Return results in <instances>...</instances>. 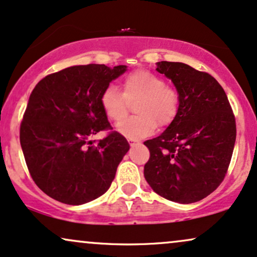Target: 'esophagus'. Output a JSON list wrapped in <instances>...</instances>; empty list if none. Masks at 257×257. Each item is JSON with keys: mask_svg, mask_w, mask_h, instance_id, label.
<instances>
[{"mask_svg": "<svg viewBox=\"0 0 257 257\" xmlns=\"http://www.w3.org/2000/svg\"><path fill=\"white\" fill-rule=\"evenodd\" d=\"M128 143H130V145H135L136 144V141H134V139H128Z\"/></svg>", "mask_w": 257, "mask_h": 257, "instance_id": "34e87169", "label": "esophagus"}]
</instances>
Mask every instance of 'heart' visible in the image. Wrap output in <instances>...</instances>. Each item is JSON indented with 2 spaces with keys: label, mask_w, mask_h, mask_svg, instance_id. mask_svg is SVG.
<instances>
[{
  "label": "heart",
  "mask_w": 257,
  "mask_h": 257,
  "mask_svg": "<svg viewBox=\"0 0 257 257\" xmlns=\"http://www.w3.org/2000/svg\"><path fill=\"white\" fill-rule=\"evenodd\" d=\"M123 93L115 85H109L101 96V104L109 119L119 121L127 112V99L141 97L136 106L139 116L130 117L116 125V131L128 139L145 138L156 128L168 125L179 109V94L168 87L160 76L147 70L131 72L122 81Z\"/></svg>",
  "instance_id": "1"
}]
</instances>
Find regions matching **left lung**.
Masks as SVG:
<instances>
[{
    "label": "left lung",
    "instance_id": "obj_1",
    "mask_svg": "<svg viewBox=\"0 0 257 257\" xmlns=\"http://www.w3.org/2000/svg\"><path fill=\"white\" fill-rule=\"evenodd\" d=\"M179 94L175 118L145 142L144 176L155 193L192 204L216 191L225 177L236 142V121L221 85L207 72L179 62H157Z\"/></svg>",
    "mask_w": 257,
    "mask_h": 257
}]
</instances>
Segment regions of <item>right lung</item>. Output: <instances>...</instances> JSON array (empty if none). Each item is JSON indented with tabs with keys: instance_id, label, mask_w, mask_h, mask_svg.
Segmentation results:
<instances>
[{
	"instance_id": "right-lung-1",
	"label": "right lung",
	"mask_w": 257,
	"mask_h": 257,
	"mask_svg": "<svg viewBox=\"0 0 257 257\" xmlns=\"http://www.w3.org/2000/svg\"><path fill=\"white\" fill-rule=\"evenodd\" d=\"M126 65H74L46 76L28 99L20 144L32 179L45 194L68 205L104 194L128 151L113 131L97 145L91 136L110 125L101 96Z\"/></svg>"
}]
</instances>
